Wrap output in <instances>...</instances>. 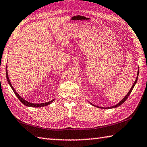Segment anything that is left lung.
<instances>
[{
	"mask_svg": "<svg viewBox=\"0 0 147 147\" xmlns=\"http://www.w3.org/2000/svg\"><path fill=\"white\" fill-rule=\"evenodd\" d=\"M138 76H139V70H138V73H137V78H136V81H135L134 82V84H133V86H132V87L131 88V89H130V90L129 91V92L127 93V94L125 95V96L124 97V98L123 99L122 101H121L120 102H119V103H118V104H116V105H115V106H113V107H107V108H105H105H103V107H102L101 109H112V108H116V107H119V106H120L122 104H123L124 103V102L125 101V100H126L127 99V97H129V95H130V94H131V91L133 90V89H134V86H135V85H136V84L137 83V79H138ZM92 104V103H91ZM95 106V105H94ZM99 107V108H101V107Z\"/></svg>",
	"mask_w": 147,
	"mask_h": 147,
	"instance_id": "left-lung-1",
	"label": "left lung"
}]
</instances>
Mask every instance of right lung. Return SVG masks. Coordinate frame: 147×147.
Instances as JSON below:
<instances>
[{"mask_svg": "<svg viewBox=\"0 0 147 147\" xmlns=\"http://www.w3.org/2000/svg\"><path fill=\"white\" fill-rule=\"evenodd\" d=\"M6 78H7V81H8V82L9 84V85L10 86V87L11 89H12L13 92H14V94H16V96L18 97V99H20V101L22 102L23 104H24L25 106H27V107H44V106H47L48 105H50V103H52V102L54 101L55 99H53L52 101L47 102V103H30V102L26 101V100H25L24 99H23L22 97L20 96V95L18 94L17 92H16V90L11 85V84L10 81V79L8 78V71H7V67H6Z\"/></svg>", "mask_w": 147, "mask_h": 147, "instance_id": "right-lung-1", "label": "right lung"}]
</instances>
